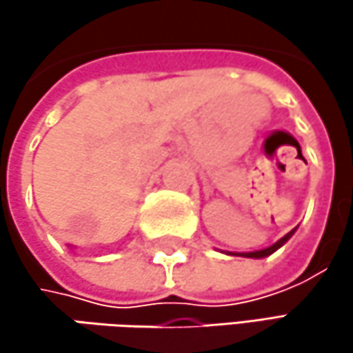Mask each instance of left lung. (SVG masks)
<instances>
[{
    "label": "left lung",
    "instance_id": "left-lung-1",
    "mask_svg": "<svg viewBox=\"0 0 353 353\" xmlns=\"http://www.w3.org/2000/svg\"><path fill=\"white\" fill-rule=\"evenodd\" d=\"M296 231V229H294ZM294 231H290V233H286L282 239H278L274 245H270V247H265V249H259V251H247V253H229V255H241V257H253V259H261V257H268V255H272L274 251H278L280 247L284 245L292 235H294Z\"/></svg>",
    "mask_w": 353,
    "mask_h": 353
}]
</instances>
